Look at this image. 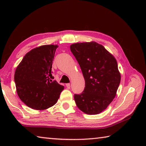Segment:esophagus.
<instances>
[{
	"instance_id": "34e87169",
	"label": "esophagus",
	"mask_w": 146,
	"mask_h": 146,
	"mask_svg": "<svg viewBox=\"0 0 146 146\" xmlns=\"http://www.w3.org/2000/svg\"><path fill=\"white\" fill-rule=\"evenodd\" d=\"M66 87H67L68 89H70V83H68V84H66Z\"/></svg>"
}]
</instances>
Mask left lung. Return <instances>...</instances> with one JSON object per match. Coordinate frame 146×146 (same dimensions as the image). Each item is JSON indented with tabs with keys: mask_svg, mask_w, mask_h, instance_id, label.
Returning <instances> with one entry per match:
<instances>
[{
	"mask_svg": "<svg viewBox=\"0 0 146 146\" xmlns=\"http://www.w3.org/2000/svg\"><path fill=\"white\" fill-rule=\"evenodd\" d=\"M70 49L85 80L83 92L74 95L76 104L86 114H99L114 99L120 84L117 60L95 42L73 44Z\"/></svg>",
	"mask_w": 146,
	"mask_h": 146,
	"instance_id": "8db88e82",
	"label": "left lung"
}]
</instances>
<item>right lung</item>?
I'll return each instance as SVG.
<instances>
[{
	"mask_svg": "<svg viewBox=\"0 0 146 146\" xmlns=\"http://www.w3.org/2000/svg\"><path fill=\"white\" fill-rule=\"evenodd\" d=\"M57 45H44L29 51L15 72L19 97L28 107L44 110L55 105L64 90L50 80L53 60Z\"/></svg>",
	"mask_w": 146,
	"mask_h": 146,
	"instance_id": "add662e5",
	"label": "right lung"
}]
</instances>
